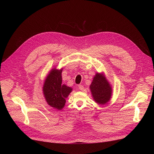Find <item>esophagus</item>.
Listing matches in <instances>:
<instances>
[{"mask_svg":"<svg viewBox=\"0 0 154 154\" xmlns=\"http://www.w3.org/2000/svg\"><path fill=\"white\" fill-rule=\"evenodd\" d=\"M78 88H79V89L81 91H83V89H84V87H83L82 85H79Z\"/></svg>","mask_w":154,"mask_h":154,"instance_id":"obj_1","label":"esophagus"}]
</instances>
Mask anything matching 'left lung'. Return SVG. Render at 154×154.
Instances as JSON below:
<instances>
[{"mask_svg": "<svg viewBox=\"0 0 154 154\" xmlns=\"http://www.w3.org/2000/svg\"><path fill=\"white\" fill-rule=\"evenodd\" d=\"M90 89L93 99L97 103L104 105L110 101L112 90L103 74H96L90 85Z\"/></svg>", "mask_w": 154, "mask_h": 154, "instance_id": "left-lung-1", "label": "left lung"}]
</instances>
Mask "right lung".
Masks as SVG:
<instances>
[{
	"label": "right lung",
	"instance_id": "1",
	"mask_svg": "<svg viewBox=\"0 0 154 154\" xmlns=\"http://www.w3.org/2000/svg\"><path fill=\"white\" fill-rule=\"evenodd\" d=\"M62 69L53 68L45 78L43 86V93L47 103L51 107L62 110L66 98L72 92V88L62 84Z\"/></svg>",
	"mask_w": 154,
	"mask_h": 154
}]
</instances>
